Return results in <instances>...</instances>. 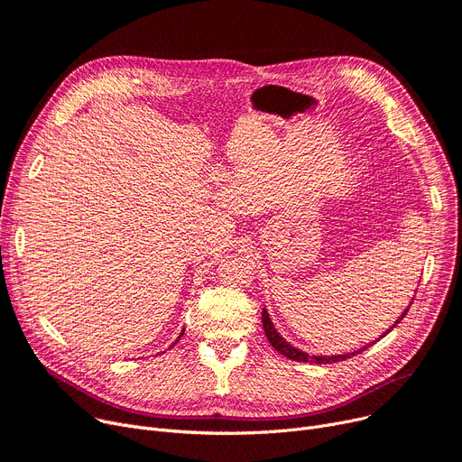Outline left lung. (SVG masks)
<instances>
[{"label":"left lung","mask_w":462,"mask_h":462,"mask_svg":"<svg viewBox=\"0 0 462 462\" xmlns=\"http://www.w3.org/2000/svg\"><path fill=\"white\" fill-rule=\"evenodd\" d=\"M408 312V310H406ZM406 312L402 314V318L406 316ZM402 318H399V321L397 323H401V319ZM261 319H263V331H265V335H267V338H269V342H271V346L278 351V354H282L283 357H288V359H291V361H300V363H316V365H325V363H338V361H346V359H351L354 356H359V354H363V351L366 349V347H370L372 344H368V346H365V347H361V349H357V351H354V354H347V356H333V357H310V356H306L304 351H300V349H295L293 346H290L288 342H285L278 333H276V328H274V325L271 323V318H269V314H267V310H263V314H261ZM394 323V325H397ZM387 333H391V331H387ZM385 333V335H387ZM383 335V337H385Z\"/></svg>","instance_id":"obj_1"}]
</instances>
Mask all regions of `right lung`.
<instances>
[{
  "instance_id": "right-lung-1",
  "label": "right lung",
  "mask_w": 462,
  "mask_h": 462,
  "mask_svg": "<svg viewBox=\"0 0 462 462\" xmlns=\"http://www.w3.org/2000/svg\"><path fill=\"white\" fill-rule=\"evenodd\" d=\"M182 335H184V333H182ZM182 335H180V337H182ZM180 337H179V338H180Z\"/></svg>"
}]
</instances>
